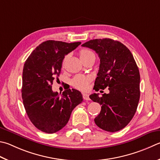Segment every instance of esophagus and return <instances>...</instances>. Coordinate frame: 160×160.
<instances>
[{
	"label": "esophagus",
	"instance_id": "esophagus-1",
	"mask_svg": "<svg viewBox=\"0 0 160 160\" xmlns=\"http://www.w3.org/2000/svg\"><path fill=\"white\" fill-rule=\"evenodd\" d=\"M82 97L83 98L85 101H89V94H87V93H82Z\"/></svg>",
	"mask_w": 160,
	"mask_h": 160
}]
</instances>
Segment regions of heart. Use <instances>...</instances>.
I'll return each mask as SVG.
<instances>
[{
	"instance_id": "heart-1",
	"label": "heart",
	"mask_w": 160,
	"mask_h": 160,
	"mask_svg": "<svg viewBox=\"0 0 160 160\" xmlns=\"http://www.w3.org/2000/svg\"><path fill=\"white\" fill-rule=\"evenodd\" d=\"M90 55H94V54L92 51L87 50V49H82L80 52V57L81 59L88 57L90 56ZM71 83L74 88L78 89L85 90L88 88L89 78L85 76H83V75H77V76H75L72 80Z\"/></svg>"
}]
</instances>
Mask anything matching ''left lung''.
I'll return each mask as SVG.
<instances>
[{
    "label": "left lung",
    "instance_id": "obj_1",
    "mask_svg": "<svg viewBox=\"0 0 160 160\" xmlns=\"http://www.w3.org/2000/svg\"><path fill=\"white\" fill-rule=\"evenodd\" d=\"M82 46L92 49L100 59L94 89L108 88L110 92L101 97L95 93L89 96L101 105L95 124L110 132L122 129L133 118L140 98V73L132 52L122 43L110 38L91 40Z\"/></svg>",
    "mask_w": 160,
    "mask_h": 160
}]
</instances>
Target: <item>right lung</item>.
<instances>
[{
    "label": "right lung",
    "instance_id": "obj_1",
    "mask_svg": "<svg viewBox=\"0 0 160 160\" xmlns=\"http://www.w3.org/2000/svg\"><path fill=\"white\" fill-rule=\"evenodd\" d=\"M80 44L47 40L38 46L25 62L23 103L31 122L43 132L53 133L62 129L68 123L72 110L83 100L81 92L75 89H66L61 95L52 89L65 56Z\"/></svg>",
    "mask_w": 160,
    "mask_h": 160
}]
</instances>
